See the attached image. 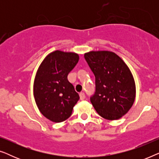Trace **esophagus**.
I'll list each match as a JSON object with an SVG mask.
<instances>
[{
  "label": "esophagus",
  "mask_w": 159,
  "mask_h": 159,
  "mask_svg": "<svg viewBox=\"0 0 159 159\" xmlns=\"http://www.w3.org/2000/svg\"><path fill=\"white\" fill-rule=\"evenodd\" d=\"M80 98L81 101H82V100H84V98H85V95H84V93H81L80 94Z\"/></svg>",
  "instance_id": "1"
}]
</instances>
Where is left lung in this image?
<instances>
[{
    "mask_svg": "<svg viewBox=\"0 0 159 159\" xmlns=\"http://www.w3.org/2000/svg\"><path fill=\"white\" fill-rule=\"evenodd\" d=\"M84 56L95 77V92L90 97L93 107L104 119H120L135 99V83L129 67L111 51H90Z\"/></svg>",
    "mask_w": 159,
    "mask_h": 159,
    "instance_id": "obj_1",
    "label": "left lung"
}]
</instances>
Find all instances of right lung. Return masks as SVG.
<instances>
[{
  "label": "right lung",
  "instance_id": "1",
  "mask_svg": "<svg viewBox=\"0 0 159 159\" xmlns=\"http://www.w3.org/2000/svg\"><path fill=\"white\" fill-rule=\"evenodd\" d=\"M79 61L72 52L55 51L44 58L37 71L33 93L43 116L53 122H61L71 115L80 96L67 79Z\"/></svg>",
  "mask_w": 159,
  "mask_h": 159
}]
</instances>
